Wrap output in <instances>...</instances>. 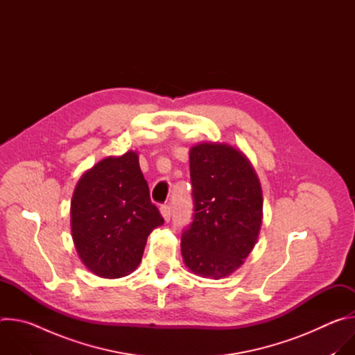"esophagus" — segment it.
<instances>
[{"label":"esophagus","mask_w":355,"mask_h":355,"mask_svg":"<svg viewBox=\"0 0 355 355\" xmlns=\"http://www.w3.org/2000/svg\"><path fill=\"white\" fill-rule=\"evenodd\" d=\"M160 211H162V215H163L164 220L168 222L171 219V205L170 204H164V205H162Z\"/></svg>","instance_id":"esophagus-1"}]
</instances>
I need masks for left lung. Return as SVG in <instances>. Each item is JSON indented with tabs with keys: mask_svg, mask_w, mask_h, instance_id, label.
I'll use <instances>...</instances> for the list:
<instances>
[{
	"mask_svg": "<svg viewBox=\"0 0 355 355\" xmlns=\"http://www.w3.org/2000/svg\"><path fill=\"white\" fill-rule=\"evenodd\" d=\"M192 222L181 236L185 266L220 279L236 271L254 247L263 219L259 177L241 151L200 143L189 151Z\"/></svg>",
	"mask_w": 355,
	"mask_h": 355,
	"instance_id": "left-lung-1",
	"label": "left lung"
}]
</instances>
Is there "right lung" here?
<instances>
[{
    "mask_svg": "<svg viewBox=\"0 0 355 355\" xmlns=\"http://www.w3.org/2000/svg\"><path fill=\"white\" fill-rule=\"evenodd\" d=\"M163 223L135 151L99 162L76 187L73 240L84 266L98 277L121 278L135 271L147 236Z\"/></svg>",
    "mask_w": 355,
    "mask_h": 355,
    "instance_id": "add662e5",
    "label": "right lung"
}]
</instances>
